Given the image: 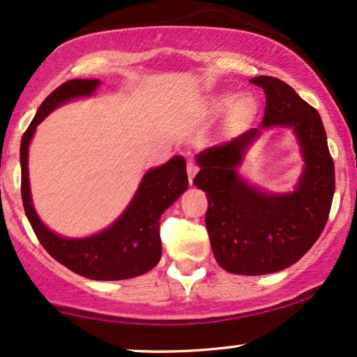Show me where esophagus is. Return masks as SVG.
Listing matches in <instances>:
<instances>
[{
    "instance_id": "34e87169",
    "label": "esophagus",
    "mask_w": 357,
    "mask_h": 357,
    "mask_svg": "<svg viewBox=\"0 0 357 357\" xmlns=\"http://www.w3.org/2000/svg\"><path fill=\"white\" fill-rule=\"evenodd\" d=\"M197 173V165H196V161H192V160H189L188 161V174H189V181L192 183V178H194V174Z\"/></svg>"
}]
</instances>
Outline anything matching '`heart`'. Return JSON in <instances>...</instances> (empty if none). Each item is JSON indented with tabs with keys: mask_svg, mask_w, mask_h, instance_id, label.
Segmentation results:
<instances>
[{
	"mask_svg": "<svg viewBox=\"0 0 357 357\" xmlns=\"http://www.w3.org/2000/svg\"><path fill=\"white\" fill-rule=\"evenodd\" d=\"M232 100H234L232 97H224L222 100H220V103H222V105H229V103H232ZM252 110H254V103H252L249 98H245V100H242L241 103H238V112H241V114L247 115V114H250Z\"/></svg>",
	"mask_w": 357,
	"mask_h": 357,
	"instance_id": "heart-1",
	"label": "heart"
}]
</instances>
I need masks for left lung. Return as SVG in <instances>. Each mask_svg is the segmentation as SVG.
<instances>
[{
	"mask_svg": "<svg viewBox=\"0 0 357 357\" xmlns=\"http://www.w3.org/2000/svg\"><path fill=\"white\" fill-rule=\"evenodd\" d=\"M267 96L260 128L293 126L305 156V173L290 194H265L243 183L236 168L259 128L207 148L197 156L194 184L207 196L206 227L215 260L237 275H265L298 261L326 225L335 194V163L321 116L277 77L250 79Z\"/></svg>",
	"mask_w": 357,
	"mask_h": 357,
	"instance_id": "8db88e82",
	"label": "left lung"
}]
</instances>
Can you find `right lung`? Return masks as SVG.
<instances>
[{
    "label": "right lung",
    "mask_w": 357,
    "mask_h": 357,
    "mask_svg": "<svg viewBox=\"0 0 357 357\" xmlns=\"http://www.w3.org/2000/svg\"><path fill=\"white\" fill-rule=\"evenodd\" d=\"M98 79H72L51 92L21 139V196L31 227L43 247L72 272L90 280H125L143 275L161 259L160 220L188 188L186 161L174 156L160 168L150 169L121 218L107 231L87 238H64L40 222L31 202L28 146L36 126L57 105L74 97L90 96Z\"/></svg>",
    "instance_id": "add662e5"
}]
</instances>
